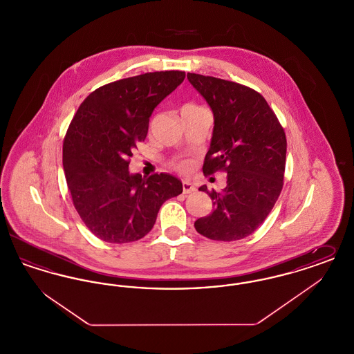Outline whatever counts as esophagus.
<instances>
[{"mask_svg": "<svg viewBox=\"0 0 354 354\" xmlns=\"http://www.w3.org/2000/svg\"><path fill=\"white\" fill-rule=\"evenodd\" d=\"M196 191V187L191 185L189 182H183V192L185 194H192Z\"/></svg>", "mask_w": 354, "mask_h": 354, "instance_id": "1", "label": "esophagus"}]
</instances>
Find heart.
I'll return each instance as SVG.
<instances>
[{"instance_id": "1", "label": "heart", "mask_w": 354, "mask_h": 354, "mask_svg": "<svg viewBox=\"0 0 354 354\" xmlns=\"http://www.w3.org/2000/svg\"><path fill=\"white\" fill-rule=\"evenodd\" d=\"M174 167H176V169H185V162H175V163H174Z\"/></svg>"}]
</instances>
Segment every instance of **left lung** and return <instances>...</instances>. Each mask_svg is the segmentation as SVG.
I'll use <instances>...</instances> for the list:
<instances>
[{
    "instance_id": "1",
    "label": "left lung",
    "mask_w": 354,
    "mask_h": 354,
    "mask_svg": "<svg viewBox=\"0 0 354 354\" xmlns=\"http://www.w3.org/2000/svg\"><path fill=\"white\" fill-rule=\"evenodd\" d=\"M187 78L214 113L203 172H227L221 192L199 188L212 199L214 211L196 220L195 230L211 240L244 239L263 224L283 189L284 129L264 97L251 87L195 73Z\"/></svg>"
}]
</instances>
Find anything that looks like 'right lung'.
<instances>
[{"label": "right lung", "instance_id": "obj_1", "mask_svg": "<svg viewBox=\"0 0 354 354\" xmlns=\"http://www.w3.org/2000/svg\"><path fill=\"white\" fill-rule=\"evenodd\" d=\"M185 71H155L104 84L78 107L64 139L62 163L73 204L103 241L147 235L162 204L183 192L169 174H130L153 109L185 81Z\"/></svg>", "mask_w": 354, "mask_h": 354}]
</instances>
